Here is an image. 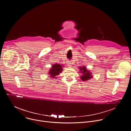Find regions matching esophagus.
<instances>
[{"mask_svg": "<svg viewBox=\"0 0 131 131\" xmlns=\"http://www.w3.org/2000/svg\"><path fill=\"white\" fill-rule=\"evenodd\" d=\"M67 65L69 67H71V63L70 62H67Z\"/></svg>", "mask_w": 131, "mask_h": 131, "instance_id": "obj_1", "label": "esophagus"}]
</instances>
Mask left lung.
Returning <instances> with one entry per match:
<instances>
[{"instance_id":"1","label":"left lung","mask_w":131,"mask_h":131,"mask_svg":"<svg viewBox=\"0 0 131 131\" xmlns=\"http://www.w3.org/2000/svg\"><path fill=\"white\" fill-rule=\"evenodd\" d=\"M80 69L81 70L80 72H82V76L80 77L82 80L83 81L88 80L92 77V76H91V73L89 72V71L86 69V68H85V67L83 66L82 67H80Z\"/></svg>"}]
</instances>
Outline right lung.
<instances>
[{
    "label": "right lung",
    "mask_w": 131,
    "mask_h": 131,
    "mask_svg": "<svg viewBox=\"0 0 131 131\" xmlns=\"http://www.w3.org/2000/svg\"><path fill=\"white\" fill-rule=\"evenodd\" d=\"M62 68L63 67L62 65L59 64H54V65L52 66V68L50 70V71L49 72L50 77H51L52 78H57V77H56V76H58L60 73L62 72L63 70Z\"/></svg>",
    "instance_id": "1"
}]
</instances>
